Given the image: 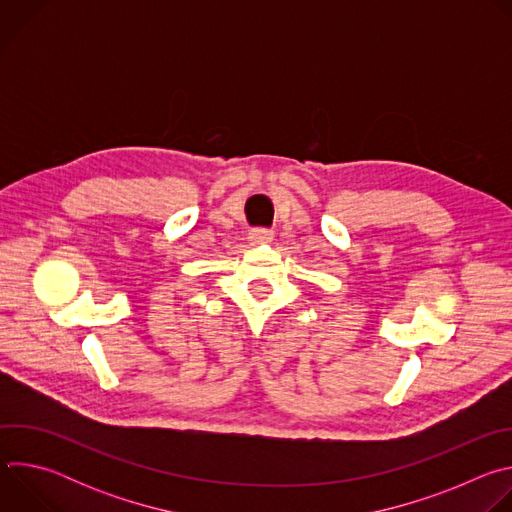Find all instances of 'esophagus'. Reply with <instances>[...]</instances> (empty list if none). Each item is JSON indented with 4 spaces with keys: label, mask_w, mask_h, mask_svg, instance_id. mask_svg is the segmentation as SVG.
I'll use <instances>...</instances> for the list:
<instances>
[{
    "label": "esophagus",
    "mask_w": 512,
    "mask_h": 512,
    "mask_svg": "<svg viewBox=\"0 0 512 512\" xmlns=\"http://www.w3.org/2000/svg\"><path fill=\"white\" fill-rule=\"evenodd\" d=\"M273 239V231L271 229H263V227H255L249 231V241L251 245H263V243H271Z\"/></svg>",
    "instance_id": "34e87169"
}]
</instances>
